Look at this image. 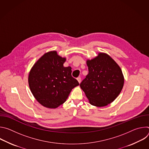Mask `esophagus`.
<instances>
[{
	"mask_svg": "<svg viewBox=\"0 0 149 149\" xmlns=\"http://www.w3.org/2000/svg\"><path fill=\"white\" fill-rule=\"evenodd\" d=\"M77 80H78V82L80 84V82H81V77H78V78H77Z\"/></svg>",
	"mask_w": 149,
	"mask_h": 149,
	"instance_id": "obj_1",
	"label": "esophagus"
}]
</instances>
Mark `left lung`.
<instances>
[{"label": "left lung", "instance_id": "8db88e82", "mask_svg": "<svg viewBox=\"0 0 149 149\" xmlns=\"http://www.w3.org/2000/svg\"><path fill=\"white\" fill-rule=\"evenodd\" d=\"M88 74L80 84L90 103L101 107L111 103L120 94L124 86L120 67L108 54L98 53L87 61Z\"/></svg>", "mask_w": 149, "mask_h": 149}]
</instances>
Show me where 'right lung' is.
<instances>
[{
  "label": "right lung",
  "instance_id": "right-lung-1",
  "mask_svg": "<svg viewBox=\"0 0 149 149\" xmlns=\"http://www.w3.org/2000/svg\"><path fill=\"white\" fill-rule=\"evenodd\" d=\"M65 58L53 51L42 55L31 68L28 77L30 90L44 107L56 109L64 103L71 90L79 86L71 75V67H64Z\"/></svg>",
  "mask_w": 149,
  "mask_h": 149
}]
</instances>
